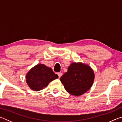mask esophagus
Segmentation results:
<instances>
[{
  "mask_svg": "<svg viewBox=\"0 0 122 122\" xmlns=\"http://www.w3.org/2000/svg\"><path fill=\"white\" fill-rule=\"evenodd\" d=\"M57 75H58V76H59V77L60 78L62 76V73H57Z\"/></svg>",
  "mask_w": 122,
  "mask_h": 122,
  "instance_id": "obj_1",
  "label": "esophagus"
}]
</instances>
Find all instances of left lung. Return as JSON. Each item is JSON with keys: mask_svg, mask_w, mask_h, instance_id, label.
Listing matches in <instances>:
<instances>
[{"mask_svg": "<svg viewBox=\"0 0 122 122\" xmlns=\"http://www.w3.org/2000/svg\"><path fill=\"white\" fill-rule=\"evenodd\" d=\"M94 78V72L90 66L82 62H73L61 76L60 81L69 94L80 96L90 89Z\"/></svg>", "mask_w": 122, "mask_h": 122, "instance_id": "8db88e82", "label": "left lung"}]
</instances>
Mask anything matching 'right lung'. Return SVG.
I'll return each instance as SVG.
<instances>
[{"instance_id":"1","label":"right lung","mask_w":122,"mask_h":122,"mask_svg":"<svg viewBox=\"0 0 122 122\" xmlns=\"http://www.w3.org/2000/svg\"><path fill=\"white\" fill-rule=\"evenodd\" d=\"M58 77L51 68L40 63L28 71L26 75V81L32 90L38 92L46 87L51 81Z\"/></svg>"}]
</instances>
